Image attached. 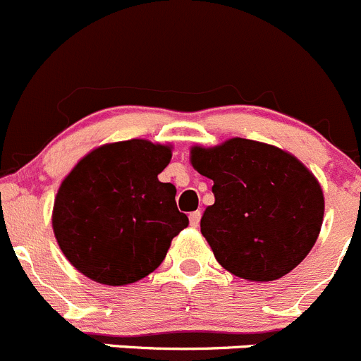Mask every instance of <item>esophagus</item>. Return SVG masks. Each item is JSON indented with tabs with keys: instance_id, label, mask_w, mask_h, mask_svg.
I'll return each instance as SVG.
<instances>
[{
	"instance_id": "34e87169",
	"label": "esophagus",
	"mask_w": 361,
	"mask_h": 361,
	"mask_svg": "<svg viewBox=\"0 0 361 361\" xmlns=\"http://www.w3.org/2000/svg\"><path fill=\"white\" fill-rule=\"evenodd\" d=\"M200 219H202V212H200V210H195V212L189 214V223H191L192 228L198 226Z\"/></svg>"
}]
</instances>
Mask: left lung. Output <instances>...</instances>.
Here are the masks:
<instances>
[{
	"label": "left lung",
	"mask_w": 361,
	"mask_h": 361,
	"mask_svg": "<svg viewBox=\"0 0 361 361\" xmlns=\"http://www.w3.org/2000/svg\"><path fill=\"white\" fill-rule=\"evenodd\" d=\"M191 165L212 179L214 205L202 235L223 269L256 283L281 279L310 252L321 231L319 182L290 152L247 138L191 147Z\"/></svg>",
	"instance_id": "8db88e82"
}]
</instances>
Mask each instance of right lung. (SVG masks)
<instances>
[{"instance_id": "1", "label": "right lung", "mask_w": 361, "mask_h": 361, "mask_svg": "<svg viewBox=\"0 0 361 361\" xmlns=\"http://www.w3.org/2000/svg\"><path fill=\"white\" fill-rule=\"evenodd\" d=\"M172 145L144 138L99 145L61 182L52 230L68 262L106 286H126L154 272L172 238L189 224L176 185L158 179Z\"/></svg>"}]
</instances>
